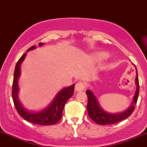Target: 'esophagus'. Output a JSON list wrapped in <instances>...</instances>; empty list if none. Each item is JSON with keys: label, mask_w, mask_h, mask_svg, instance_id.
I'll return each mask as SVG.
<instances>
[{"label": "esophagus", "mask_w": 147, "mask_h": 147, "mask_svg": "<svg viewBox=\"0 0 147 147\" xmlns=\"http://www.w3.org/2000/svg\"><path fill=\"white\" fill-rule=\"evenodd\" d=\"M85 89V84L83 82H78L76 84L75 86V90L76 91H81Z\"/></svg>", "instance_id": "esophagus-1"}]
</instances>
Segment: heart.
<instances>
[{"mask_svg": "<svg viewBox=\"0 0 147 147\" xmlns=\"http://www.w3.org/2000/svg\"><path fill=\"white\" fill-rule=\"evenodd\" d=\"M107 57V54L105 51H98L93 55V59L95 61H98L104 59Z\"/></svg>", "mask_w": 147, "mask_h": 147, "instance_id": "heart-1", "label": "heart"}]
</instances>
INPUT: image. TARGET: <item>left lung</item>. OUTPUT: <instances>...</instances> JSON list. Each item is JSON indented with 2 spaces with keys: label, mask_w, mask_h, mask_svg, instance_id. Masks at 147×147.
<instances>
[{
  "label": "left lung",
  "mask_w": 147,
  "mask_h": 147,
  "mask_svg": "<svg viewBox=\"0 0 147 147\" xmlns=\"http://www.w3.org/2000/svg\"><path fill=\"white\" fill-rule=\"evenodd\" d=\"M135 83L137 88H136V92L134 93L132 102L127 109H126L124 111L120 112V113H112L107 112L100 106V104L98 98L95 96L94 93L90 89L86 90V93L87 94L88 100L87 110L90 118L93 119L96 123L98 124V125H105L117 123V122H120V121L129 117L135 108V105L137 103L139 92H140V85H139V79L138 77H137V74L135 78Z\"/></svg>",
  "instance_id": "8db88e82"
}]
</instances>
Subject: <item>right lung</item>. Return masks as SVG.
Instances as JSON below:
<instances>
[{"instance_id": "right-lung-1", "label": "right lung", "mask_w": 147, "mask_h": 147, "mask_svg": "<svg viewBox=\"0 0 147 147\" xmlns=\"http://www.w3.org/2000/svg\"><path fill=\"white\" fill-rule=\"evenodd\" d=\"M44 43H40L38 45L40 47H42ZM35 48V46L31 47L30 49H28L27 52L34 49ZM27 52L24 54L18 60L16 63V69H15L14 78H13V90H12V96H13L14 105L20 115L28 122L40 125H55L61 119L63 107L68 100L73 96L75 85L73 84L71 86L65 87L61 89L56 95L55 98L50 102V104L42 110H39V111H33V110H30L25 108L21 101L20 100L19 96H18V93L20 91L18 80H19L21 74V63L25 59Z\"/></svg>"}]
</instances>
